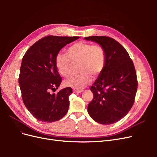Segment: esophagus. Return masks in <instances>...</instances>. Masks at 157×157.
<instances>
[{
	"label": "esophagus",
	"instance_id": "obj_1",
	"mask_svg": "<svg viewBox=\"0 0 157 157\" xmlns=\"http://www.w3.org/2000/svg\"><path fill=\"white\" fill-rule=\"evenodd\" d=\"M83 92V90H73L74 93H81Z\"/></svg>",
	"mask_w": 157,
	"mask_h": 157
}]
</instances>
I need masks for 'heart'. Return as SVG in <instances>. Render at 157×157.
Wrapping results in <instances>:
<instances>
[{"label":"heart","instance_id":"obj_1","mask_svg":"<svg viewBox=\"0 0 157 157\" xmlns=\"http://www.w3.org/2000/svg\"><path fill=\"white\" fill-rule=\"evenodd\" d=\"M67 54L59 53L55 63L59 73L65 77L71 73L72 63L78 65L80 73L73 75L65 81L66 86L82 89L91 81V77L96 78L101 74L105 64V53L99 44L79 42L70 46Z\"/></svg>","mask_w":157,"mask_h":157}]
</instances>
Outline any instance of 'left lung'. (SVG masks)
Listing matches in <instances>:
<instances>
[{
	"instance_id": "1",
	"label": "left lung",
	"mask_w": 157,
	"mask_h": 157,
	"mask_svg": "<svg viewBox=\"0 0 157 157\" xmlns=\"http://www.w3.org/2000/svg\"><path fill=\"white\" fill-rule=\"evenodd\" d=\"M84 39L97 42L105 53V67L90 87L94 98L88 112L98 123L112 124L126 115L134 105L137 90L134 65L126 49L113 38L90 36Z\"/></svg>"
}]
</instances>
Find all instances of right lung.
Returning a JSON list of instances; mask_svg holds the SVG:
<instances>
[{
    "label": "right lung",
    "mask_w": 157,
    "mask_h": 157,
    "mask_svg": "<svg viewBox=\"0 0 157 157\" xmlns=\"http://www.w3.org/2000/svg\"><path fill=\"white\" fill-rule=\"evenodd\" d=\"M78 38L44 36L33 44L23 57L19 76L21 97L28 111L37 120L53 122L67 113L72 88L50 92L58 89L62 81L55 59L63 47Z\"/></svg>",
    "instance_id": "obj_1"
}]
</instances>
